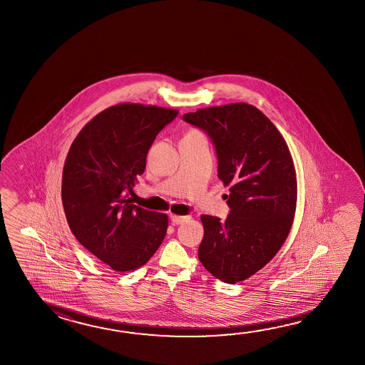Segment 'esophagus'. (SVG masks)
Wrapping results in <instances>:
<instances>
[{
    "instance_id": "34e87169",
    "label": "esophagus",
    "mask_w": 365,
    "mask_h": 365,
    "mask_svg": "<svg viewBox=\"0 0 365 365\" xmlns=\"http://www.w3.org/2000/svg\"><path fill=\"white\" fill-rule=\"evenodd\" d=\"M170 219H172L173 224H182L187 222V220H190L191 217H190V215H185V217H182V215H173Z\"/></svg>"
}]
</instances>
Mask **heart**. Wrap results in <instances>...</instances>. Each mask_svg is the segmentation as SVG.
<instances>
[{
  "instance_id": "1",
  "label": "heart",
  "mask_w": 365,
  "mask_h": 365,
  "mask_svg": "<svg viewBox=\"0 0 365 365\" xmlns=\"http://www.w3.org/2000/svg\"><path fill=\"white\" fill-rule=\"evenodd\" d=\"M190 133H195V130H192V132H190Z\"/></svg>"
}]
</instances>
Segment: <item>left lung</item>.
<instances>
[{
	"instance_id": "1",
	"label": "left lung",
	"mask_w": 365,
	"mask_h": 365,
	"mask_svg": "<svg viewBox=\"0 0 365 365\" xmlns=\"http://www.w3.org/2000/svg\"><path fill=\"white\" fill-rule=\"evenodd\" d=\"M183 120L212 140L217 178L230 192L224 222L201 215L198 259L215 278L235 284L265 267L287 238L297 201L294 160L274 124L249 103L198 109Z\"/></svg>"
}]
</instances>
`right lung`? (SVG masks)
Instances as JSON below:
<instances>
[{"instance_id": "obj_1", "label": "right lung", "mask_w": 365, "mask_h": 365, "mask_svg": "<svg viewBox=\"0 0 365 365\" xmlns=\"http://www.w3.org/2000/svg\"><path fill=\"white\" fill-rule=\"evenodd\" d=\"M177 115L154 105H114L87 123L69 148L65 217L79 243L115 272L145 265L167 235V214L133 204V187L156 135Z\"/></svg>"}]
</instances>
